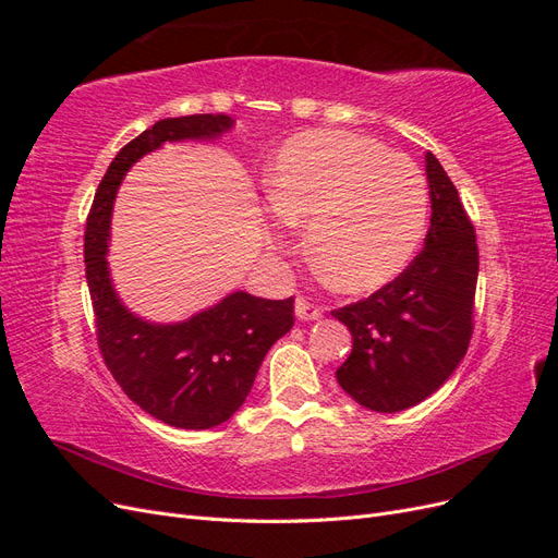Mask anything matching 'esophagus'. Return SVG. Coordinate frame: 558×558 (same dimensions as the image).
Segmentation results:
<instances>
[{"mask_svg":"<svg viewBox=\"0 0 558 558\" xmlns=\"http://www.w3.org/2000/svg\"><path fill=\"white\" fill-rule=\"evenodd\" d=\"M295 316L300 320H318L320 316H324V307L312 305V302L305 298H298L295 300Z\"/></svg>","mask_w":558,"mask_h":558,"instance_id":"esophagus-1","label":"esophagus"}]
</instances>
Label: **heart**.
<instances>
[{"label": "heart", "instance_id": "1", "mask_svg": "<svg viewBox=\"0 0 558 558\" xmlns=\"http://www.w3.org/2000/svg\"><path fill=\"white\" fill-rule=\"evenodd\" d=\"M267 193L283 223L307 228L312 263L342 293L393 281L428 226V185L418 167L351 132L295 134L272 162ZM272 238L281 242L279 232Z\"/></svg>", "mask_w": 558, "mask_h": 558}]
</instances>
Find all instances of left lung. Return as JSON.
Masks as SVG:
<instances>
[{
    "instance_id": "left-lung-1",
    "label": "left lung",
    "mask_w": 558,
    "mask_h": 558,
    "mask_svg": "<svg viewBox=\"0 0 558 558\" xmlns=\"http://www.w3.org/2000/svg\"><path fill=\"white\" fill-rule=\"evenodd\" d=\"M430 228L404 272L332 316L351 332L337 381L363 408L393 414L433 396L472 337L480 256L475 228L440 160L426 154Z\"/></svg>"
}]
</instances>
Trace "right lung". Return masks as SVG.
I'll return each instance as SVG.
<instances>
[{
    "instance_id": "1",
    "label": "right lung",
    "mask_w": 558,
    "mask_h": 558,
    "mask_svg": "<svg viewBox=\"0 0 558 558\" xmlns=\"http://www.w3.org/2000/svg\"><path fill=\"white\" fill-rule=\"evenodd\" d=\"M232 128L230 116L197 113L162 118L144 130L111 160L86 226L83 253L99 351L125 396L174 428H214L242 408L265 353L293 328V298L232 291L177 324L142 318L113 289L107 260L113 199L130 167L165 142H216Z\"/></svg>"
}]
</instances>
